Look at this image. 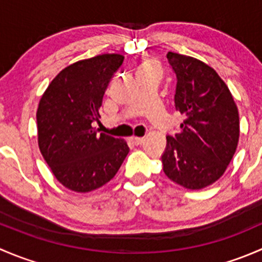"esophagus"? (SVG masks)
I'll list each match as a JSON object with an SVG mask.
<instances>
[{
	"instance_id": "1",
	"label": "esophagus",
	"mask_w": 262,
	"mask_h": 262,
	"mask_svg": "<svg viewBox=\"0 0 262 262\" xmlns=\"http://www.w3.org/2000/svg\"><path fill=\"white\" fill-rule=\"evenodd\" d=\"M129 141H130L133 144H136V146H139V144L143 143L144 138H142V137H130Z\"/></svg>"
}]
</instances>
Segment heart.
<instances>
[{
  "mask_svg": "<svg viewBox=\"0 0 262 262\" xmlns=\"http://www.w3.org/2000/svg\"><path fill=\"white\" fill-rule=\"evenodd\" d=\"M149 71H155V72H160V64L153 58H147L139 66L138 72H149Z\"/></svg>",
  "mask_w": 262,
  "mask_h": 262,
  "instance_id": "obj_1",
  "label": "heart"
}]
</instances>
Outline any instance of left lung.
Wrapping results in <instances>:
<instances>
[{
    "mask_svg": "<svg viewBox=\"0 0 262 262\" xmlns=\"http://www.w3.org/2000/svg\"><path fill=\"white\" fill-rule=\"evenodd\" d=\"M175 71V106L185 116L181 130L166 137L163 172L190 190L209 186L223 176L239 139V115L226 82L210 66L168 52Z\"/></svg>",
    "mask_w": 262,
    "mask_h": 262,
    "instance_id": "left-lung-1",
    "label": "left lung"
}]
</instances>
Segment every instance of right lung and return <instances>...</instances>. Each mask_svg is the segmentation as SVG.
Returning a JSON list of instances; mask_svg holds the SVG:
<instances>
[{
	"instance_id": "right-lung-1",
	"label": "right lung",
	"mask_w": 262,
	"mask_h": 262,
	"mask_svg": "<svg viewBox=\"0 0 262 262\" xmlns=\"http://www.w3.org/2000/svg\"><path fill=\"white\" fill-rule=\"evenodd\" d=\"M123 60L124 55L107 53L72 63L41 95L36 110L39 149L68 190L90 192L104 186L128 155L124 139L94 126L105 90Z\"/></svg>"
}]
</instances>
